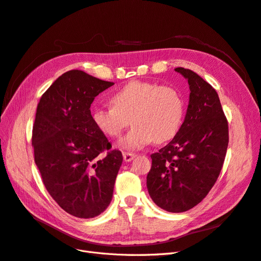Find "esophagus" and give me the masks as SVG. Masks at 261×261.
Returning <instances> with one entry per match:
<instances>
[{
	"label": "esophagus",
	"instance_id": "obj_1",
	"mask_svg": "<svg viewBox=\"0 0 261 261\" xmlns=\"http://www.w3.org/2000/svg\"><path fill=\"white\" fill-rule=\"evenodd\" d=\"M136 156L135 153H130V152H123V158L125 162H130Z\"/></svg>",
	"mask_w": 261,
	"mask_h": 261
}]
</instances>
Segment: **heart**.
<instances>
[{
	"label": "heart",
	"instance_id": "heart-1",
	"mask_svg": "<svg viewBox=\"0 0 261 261\" xmlns=\"http://www.w3.org/2000/svg\"><path fill=\"white\" fill-rule=\"evenodd\" d=\"M111 107L96 108L91 113L97 128L111 138L122 135L132 118L134 127L121 144L136 150L154 141L162 144L174 137L184 116V99L171 86L133 81L111 97Z\"/></svg>",
	"mask_w": 261,
	"mask_h": 261
}]
</instances>
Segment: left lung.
<instances>
[{"instance_id":"8db88e82","label":"left lung","mask_w":261,"mask_h":261,"mask_svg":"<svg viewBox=\"0 0 261 261\" xmlns=\"http://www.w3.org/2000/svg\"><path fill=\"white\" fill-rule=\"evenodd\" d=\"M175 70L191 89L187 112L174 138L151 154L147 188L156 206L177 213L194 208L215 185L225 159L228 124L212 86L191 69Z\"/></svg>"}]
</instances>
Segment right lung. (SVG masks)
<instances>
[{
  "label": "right lung",
  "instance_id": "1",
  "mask_svg": "<svg viewBox=\"0 0 261 261\" xmlns=\"http://www.w3.org/2000/svg\"><path fill=\"white\" fill-rule=\"evenodd\" d=\"M113 85L68 70L37 107L31 138L36 165L52 198L77 218L97 217L108 208L122 165V152L111 150L90 112L94 98Z\"/></svg>",
  "mask_w": 261,
  "mask_h": 261
}]
</instances>
